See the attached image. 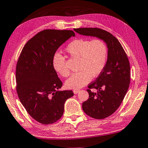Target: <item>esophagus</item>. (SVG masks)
Instances as JSON below:
<instances>
[{"mask_svg":"<svg viewBox=\"0 0 148 148\" xmlns=\"http://www.w3.org/2000/svg\"><path fill=\"white\" fill-rule=\"evenodd\" d=\"M79 91H80V90H79V89H74L73 90L74 94H77V93H78Z\"/></svg>","mask_w":148,"mask_h":148,"instance_id":"obj_1","label":"esophagus"}]
</instances>
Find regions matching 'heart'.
<instances>
[{
    "label": "heart",
    "mask_w": 148,
    "mask_h": 148,
    "mask_svg": "<svg viewBox=\"0 0 148 148\" xmlns=\"http://www.w3.org/2000/svg\"><path fill=\"white\" fill-rule=\"evenodd\" d=\"M70 57L79 59L78 72L73 74L66 81L69 88H79L87 85L92 78L101 74L105 67L107 59V47L103 40L77 38L65 47ZM53 68L63 77H67L70 71L66 65L64 56L55 53L52 60Z\"/></svg>",
    "instance_id": "obj_1"
}]
</instances>
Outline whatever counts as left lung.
<instances>
[{
    "mask_svg": "<svg viewBox=\"0 0 148 148\" xmlns=\"http://www.w3.org/2000/svg\"><path fill=\"white\" fill-rule=\"evenodd\" d=\"M81 35L96 36L103 40L108 47V59L99 77L88 85V100L82 108L86 114L95 119L112 115L123 101L130 83V66L121 44L112 34L99 28H75ZM95 88L97 92L92 89Z\"/></svg>",
    "mask_w": 148,
    "mask_h": 148,
    "instance_id": "left-lung-1",
    "label": "left lung"
}]
</instances>
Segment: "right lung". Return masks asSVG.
<instances>
[{
  "label": "right lung",
  "instance_id": "1",
  "mask_svg": "<svg viewBox=\"0 0 148 148\" xmlns=\"http://www.w3.org/2000/svg\"><path fill=\"white\" fill-rule=\"evenodd\" d=\"M75 32L68 29H44L29 40L16 67V92L29 116L43 124H51L63 114L72 90H60L63 83L53 68L56 51Z\"/></svg>",
  "mask_w": 148,
  "mask_h": 148
}]
</instances>
